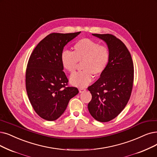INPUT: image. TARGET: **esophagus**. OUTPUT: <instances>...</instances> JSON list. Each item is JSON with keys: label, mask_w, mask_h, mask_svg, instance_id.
<instances>
[{"label": "esophagus", "mask_w": 157, "mask_h": 157, "mask_svg": "<svg viewBox=\"0 0 157 157\" xmlns=\"http://www.w3.org/2000/svg\"><path fill=\"white\" fill-rule=\"evenodd\" d=\"M86 88H84V87H79V92L80 93H83L86 91Z\"/></svg>", "instance_id": "esophagus-1"}]
</instances>
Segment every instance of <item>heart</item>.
<instances>
[{
	"instance_id": "1",
	"label": "heart",
	"mask_w": 157,
	"mask_h": 157,
	"mask_svg": "<svg viewBox=\"0 0 157 157\" xmlns=\"http://www.w3.org/2000/svg\"><path fill=\"white\" fill-rule=\"evenodd\" d=\"M61 63L70 74L76 71L79 63L81 71L70 77L71 82L77 86L84 87L91 82L93 75L96 77L102 75L107 68L110 51L107 46L100 45L90 39H82L73 46V52L65 50L61 54Z\"/></svg>"
}]
</instances>
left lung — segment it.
<instances>
[{
    "label": "left lung",
    "instance_id": "left-lung-1",
    "mask_svg": "<svg viewBox=\"0 0 157 157\" xmlns=\"http://www.w3.org/2000/svg\"><path fill=\"white\" fill-rule=\"evenodd\" d=\"M104 40L110 59L105 71L87 87L92 95L87 108L91 115L101 122L117 117L126 107L132 91L134 66L126 45L111 34H93Z\"/></svg>",
    "mask_w": 157,
    "mask_h": 157
}]
</instances>
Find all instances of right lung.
Masks as SVG:
<instances>
[{
	"label": "right lung",
	"instance_id": "1",
	"mask_svg": "<svg viewBox=\"0 0 157 157\" xmlns=\"http://www.w3.org/2000/svg\"><path fill=\"white\" fill-rule=\"evenodd\" d=\"M80 33L49 34L30 55L26 71V91L33 109L44 120H57L79 92L77 87L68 86L60 57L67 42Z\"/></svg>",
	"mask_w": 157,
	"mask_h": 157
}]
</instances>
